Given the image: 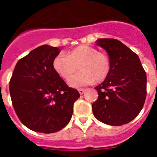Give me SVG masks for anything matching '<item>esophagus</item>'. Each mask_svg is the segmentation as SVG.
<instances>
[{"label": "esophagus", "mask_w": 157, "mask_h": 157, "mask_svg": "<svg viewBox=\"0 0 157 157\" xmlns=\"http://www.w3.org/2000/svg\"><path fill=\"white\" fill-rule=\"evenodd\" d=\"M85 91H86V89H79V90H78V92H79V94H81V95L84 94Z\"/></svg>", "instance_id": "esophagus-1"}]
</instances>
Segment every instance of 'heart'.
I'll use <instances>...</instances> for the list:
<instances>
[{
  "label": "heart",
  "mask_w": 157,
  "mask_h": 157,
  "mask_svg": "<svg viewBox=\"0 0 157 157\" xmlns=\"http://www.w3.org/2000/svg\"><path fill=\"white\" fill-rule=\"evenodd\" d=\"M78 66L80 72L68 79V85L73 88L103 81L110 70L109 57L88 45L76 47L67 55L59 54L52 62L55 71L65 79L74 74Z\"/></svg>",
  "instance_id": "heart-1"
}]
</instances>
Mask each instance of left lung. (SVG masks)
I'll return each instance as SVG.
<instances>
[{
    "instance_id": "1",
    "label": "left lung",
    "mask_w": 157,
    "mask_h": 157,
    "mask_svg": "<svg viewBox=\"0 0 157 157\" xmlns=\"http://www.w3.org/2000/svg\"><path fill=\"white\" fill-rule=\"evenodd\" d=\"M96 45L109 56L110 70L103 82L95 87L98 100L92 105L97 120L111 126L133 120L146 98V73L136 53L119 40L101 38Z\"/></svg>"
}]
</instances>
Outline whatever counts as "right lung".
Here are the masks:
<instances>
[{
  "mask_svg": "<svg viewBox=\"0 0 157 157\" xmlns=\"http://www.w3.org/2000/svg\"><path fill=\"white\" fill-rule=\"evenodd\" d=\"M60 52L43 45L16 63L9 83L12 105L23 125L45 134L56 132L70 122L80 97L55 71L52 62Z\"/></svg>",
  "mask_w": 157,
  "mask_h": 157,
  "instance_id": "obj_1",
  "label": "right lung"
}]
</instances>
